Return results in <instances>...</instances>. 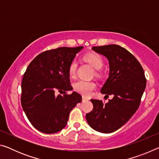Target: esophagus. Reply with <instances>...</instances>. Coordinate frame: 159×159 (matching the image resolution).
Segmentation results:
<instances>
[{"label": "esophagus", "instance_id": "obj_1", "mask_svg": "<svg viewBox=\"0 0 159 159\" xmlns=\"http://www.w3.org/2000/svg\"><path fill=\"white\" fill-rule=\"evenodd\" d=\"M82 99H83V101H85V100L88 101V100H89V99L87 98H85V96H83V97H82Z\"/></svg>", "mask_w": 159, "mask_h": 159}]
</instances>
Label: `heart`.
<instances>
[{
  "label": "heart",
  "mask_w": 159,
  "mask_h": 159,
  "mask_svg": "<svg viewBox=\"0 0 159 159\" xmlns=\"http://www.w3.org/2000/svg\"><path fill=\"white\" fill-rule=\"evenodd\" d=\"M84 60L90 64L94 68L97 70H99L102 68L104 65L103 59L100 55L95 52H88L86 53L83 56ZM78 68V61L76 59L72 60L69 64L68 72L70 76L73 77L76 75ZM74 88L76 91L83 95L88 96L91 93L95 90L96 88V84L93 81H88L83 79H79L75 81L74 83Z\"/></svg>",
  "instance_id": "obj_1"
}]
</instances>
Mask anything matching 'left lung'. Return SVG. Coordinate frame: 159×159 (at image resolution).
Segmentation results:
<instances>
[{"label": "left lung", "instance_id": "8db88e82", "mask_svg": "<svg viewBox=\"0 0 159 159\" xmlns=\"http://www.w3.org/2000/svg\"><path fill=\"white\" fill-rule=\"evenodd\" d=\"M92 49L108 59L109 78L101 93L114 98L106 104L91 99L93 109L86 114V120L94 130L111 133L125 124L138 110L147 80L140 63L124 48L107 45Z\"/></svg>", "mask_w": 159, "mask_h": 159}]
</instances>
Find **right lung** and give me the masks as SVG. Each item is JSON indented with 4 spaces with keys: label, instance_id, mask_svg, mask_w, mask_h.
<instances>
[{
    "label": "right lung",
    "instance_id": "right-lung-1",
    "mask_svg": "<svg viewBox=\"0 0 159 159\" xmlns=\"http://www.w3.org/2000/svg\"><path fill=\"white\" fill-rule=\"evenodd\" d=\"M83 46L61 47L45 51L36 56L26 69L21 81V103L35 128L52 134L65 127L70 112L82 101L70 83L69 64ZM58 90L62 96L55 95Z\"/></svg>",
    "mask_w": 159,
    "mask_h": 159
}]
</instances>
